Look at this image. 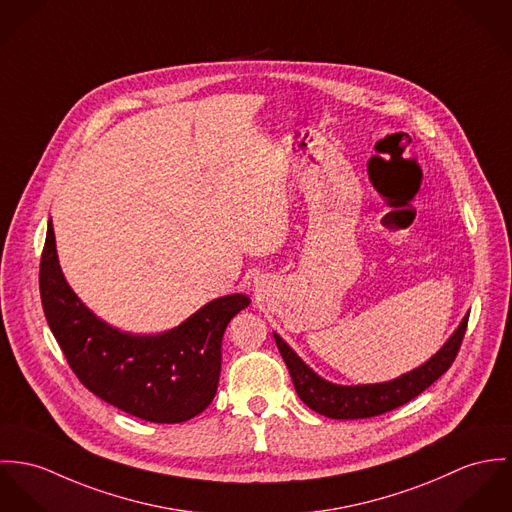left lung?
Wrapping results in <instances>:
<instances>
[{
    "mask_svg": "<svg viewBox=\"0 0 512 512\" xmlns=\"http://www.w3.org/2000/svg\"><path fill=\"white\" fill-rule=\"evenodd\" d=\"M469 316L463 318L459 328L448 343L422 367L398 377L395 381L381 385H357L340 387L320 379L304 361L284 343L277 334L275 341L283 355L284 363L290 371L294 389L306 406L336 420H357L371 418L385 412H391L408 400L424 393L432 383H436L455 361L457 351L467 330Z\"/></svg>",
    "mask_w": 512,
    "mask_h": 512,
    "instance_id": "1",
    "label": "left lung"
}]
</instances>
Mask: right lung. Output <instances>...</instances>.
I'll return each mask as SVG.
<instances>
[{"label":"right lung","instance_id":"add662e5","mask_svg":"<svg viewBox=\"0 0 512 512\" xmlns=\"http://www.w3.org/2000/svg\"><path fill=\"white\" fill-rule=\"evenodd\" d=\"M39 290L49 328L78 381L115 408L157 424L184 422L208 408L218 391L224 332L251 302L231 294L167 334H123L96 318L64 281L51 222Z\"/></svg>","mask_w":512,"mask_h":512}]
</instances>
